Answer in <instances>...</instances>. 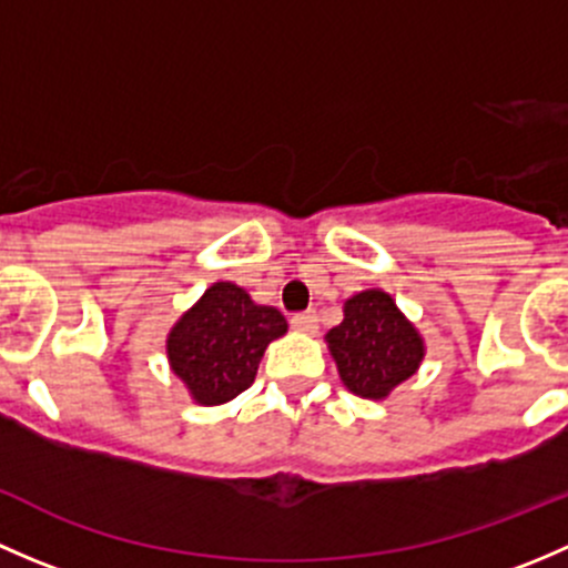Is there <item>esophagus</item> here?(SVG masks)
Wrapping results in <instances>:
<instances>
[{
    "label": "esophagus",
    "instance_id": "esophagus-1",
    "mask_svg": "<svg viewBox=\"0 0 568 568\" xmlns=\"http://www.w3.org/2000/svg\"><path fill=\"white\" fill-rule=\"evenodd\" d=\"M291 326H294L296 332H307V335H313V332L318 329V313L316 311L294 313V316H291Z\"/></svg>",
    "mask_w": 568,
    "mask_h": 568
}]
</instances>
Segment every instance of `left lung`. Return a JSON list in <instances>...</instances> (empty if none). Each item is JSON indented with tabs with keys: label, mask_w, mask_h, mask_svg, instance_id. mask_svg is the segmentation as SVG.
Returning <instances> with one entry per match:
<instances>
[{
	"label": "left lung",
	"mask_w": 568,
	"mask_h": 568,
	"mask_svg": "<svg viewBox=\"0 0 568 568\" xmlns=\"http://www.w3.org/2000/svg\"><path fill=\"white\" fill-rule=\"evenodd\" d=\"M343 385L363 398H385L423 359V341L385 291H363L326 332Z\"/></svg>",
	"instance_id": "obj_1"
}]
</instances>
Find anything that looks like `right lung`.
Instances as JSON below:
<instances>
[{
	"mask_svg": "<svg viewBox=\"0 0 568 568\" xmlns=\"http://www.w3.org/2000/svg\"><path fill=\"white\" fill-rule=\"evenodd\" d=\"M283 313L255 305L244 288L214 283L168 337V357L197 404L216 406L255 382L263 352L285 335Z\"/></svg>",
	"mask_w": 568,
	"mask_h": 568,
	"instance_id": "add662e5",
	"label": "right lung"
}]
</instances>
